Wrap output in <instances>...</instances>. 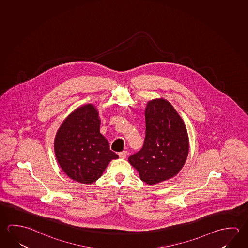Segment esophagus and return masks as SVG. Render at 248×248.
Segmentation results:
<instances>
[{
  "label": "esophagus",
  "mask_w": 248,
  "mask_h": 248,
  "mask_svg": "<svg viewBox=\"0 0 248 248\" xmlns=\"http://www.w3.org/2000/svg\"><path fill=\"white\" fill-rule=\"evenodd\" d=\"M118 156H119V157H121V158H125L126 156H127V152L124 151V152H119Z\"/></svg>",
  "instance_id": "34e87169"
}]
</instances>
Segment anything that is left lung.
<instances>
[{"mask_svg":"<svg viewBox=\"0 0 248 248\" xmlns=\"http://www.w3.org/2000/svg\"><path fill=\"white\" fill-rule=\"evenodd\" d=\"M143 148L129 157L130 165L148 185L173 178L182 169L189 152L185 123L173 106L163 98L148 102Z\"/></svg>","mask_w":248,"mask_h":248,"instance_id":"8db88e82","label":"left lung"}]
</instances>
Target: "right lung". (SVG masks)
Here are the masks:
<instances>
[{
  "instance_id": "add662e5",
  "label": "right lung",
  "mask_w": 248,
  "mask_h": 248,
  "mask_svg": "<svg viewBox=\"0 0 248 248\" xmlns=\"http://www.w3.org/2000/svg\"><path fill=\"white\" fill-rule=\"evenodd\" d=\"M100 124L98 110L89 104L72 111L57 130L54 143L57 162L77 182H95L109 162L118 158L101 134Z\"/></svg>"
}]
</instances>
